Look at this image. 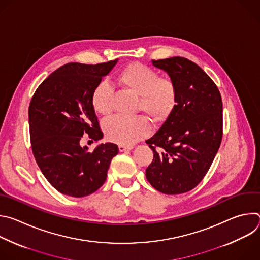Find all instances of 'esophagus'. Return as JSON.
Here are the masks:
<instances>
[{"instance_id":"1","label":"esophagus","mask_w":260,"mask_h":260,"mask_svg":"<svg viewBox=\"0 0 260 260\" xmlns=\"http://www.w3.org/2000/svg\"><path fill=\"white\" fill-rule=\"evenodd\" d=\"M118 149L120 152H124L127 150L133 149V146H124V145H118Z\"/></svg>"}]
</instances>
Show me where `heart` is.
<instances>
[{
    "label": "heart",
    "mask_w": 260,
    "mask_h": 260,
    "mask_svg": "<svg viewBox=\"0 0 260 260\" xmlns=\"http://www.w3.org/2000/svg\"><path fill=\"white\" fill-rule=\"evenodd\" d=\"M120 86L139 96L137 110L146 114L153 124L167 121L177 106L178 88L173 79L159 77L152 68L133 62L123 68L116 77ZM112 87L101 81L91 94V105L100 115L108 116L112 111ZM106 138L120 145H132L150 132V123L144 116L113 117L103 124Z\"/></svg>",
    "instance_id": "1"
}]
</instances>
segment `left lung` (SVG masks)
<instances>
[{
  "label": "left lung",
  "mask_w": 260,
  "mask_h": 260,
  "mask_svg": "<svg viewBox=\"0 0 260 260\" xmlns=\"http://www.w3.org/2000/svg\"><path fill=\"white\" fill-rule=\"evenodd\" d=\"M152 63L174 80L178 101L170 118L146 141L153 150L146 178L162 193L180 194L204 179L219 149L222 99L214 81L193 61L174 56Z\"/></svg>",
  "instance_id": "8db88e82"
}]
</instances>
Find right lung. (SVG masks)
Masks as SVG:
<instances>
[{
  "mask_svg": "<svg viewBox=\"0 0 260 260\" xmlns=\"http://www.w3.org/2000/svg\"><path fill=\"white\" fill-rule=\"evenodd\" d=\"M117 60L61 66L39 85L30 100L32 154L42 174L62 194L82 198L96 191L119 151L113 143L101 144L93 151L80 146L83 136L91 141L103 138L91 94Z\"/></svg>",
  "mask_w": 260,
  "mask_h": 260,
  "instance_id": "add662e5",
  "label": "right lung"
}]
</instances>
